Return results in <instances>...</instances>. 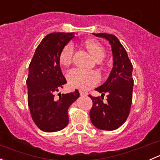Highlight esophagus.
<instances>
[{
	"label": "esophagus",
	"instance_id": "esophagus-1",
	"mask_svg": "<svg viewBox=\"0 0 160 160\" xmlns=\"http://www.w3.org/2000/svg\"><path fill=\"white\" fill-rule=\"evenodd\" d=\"M80 94L81 95V96H87L88 93V92L83 91V90H80Z\"/></svg>",
	"mask_w": 160,
	"mask_h": 160
}]
</instances>
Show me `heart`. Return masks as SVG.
<instances>
[{
  "instance_id": "b5f03b06",
  "label": "heart",
  "mask_w": 160,
  "mask_h": 160,
  "mask_svg": "<svg viewBox=\"0 0 160 160\" xmlns=\"http://www.w3.org/2000/svg\"><path fill=\"white\" fill-rule=\"evenodd\" d=\"M83 46L90 56L100 62L105 56V50L101 43L93 39H87ZM72 57V47L70 44L62 48L59 55V62L61 66L67 67L70 65ZM67 80L72 87L81 90H88L94 87L99 81L100 77L95 71H83L74 69L67 72Z\"/></svg>"
}]
</instances>
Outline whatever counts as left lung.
I'll list each match as a JSON object with an SVG mask.
<instances>
[{
	"label": "left lung",
	"instance_id": "1",
	"mask_svg": "<svg viewBox=\"0 0 160 160\" xmlns=\"http://www.w3.org/2000/svg\"><path fill=\"white\" fill-rule=\"evenodd\" d=\"M93 35L108 40L112 48L114 63L105 83L95 89L102 95H89L93 101L90 111V120L99 129L115 130L125 123L129 115L134 84L132 64L126 50L115 35L107 33ZM105 94L107 101L104 102L102 99Z\"/></svg>",
	"mask_w": 160,
	"mask_h": 160
}]
</instances>
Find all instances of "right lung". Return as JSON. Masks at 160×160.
I'll use <instances>...</instances> for the list:
<instances>
[{
  "label": "right lung",
  "instance_id": "1",
  "mask_svg": "<svg viewBox=\"0 0 160 160\" xmlns=\"http://www.w3.org/2000/svg\"><path fill=\"white\" fill-rule=\"evenodd\" d=\"M75 35L74 32H53L46 35L28 67V104L32 120L43 132L63 129L69 123V107L80 96L76 90L56 97V92L67 83L59 66V52Z\"/></svg>",
  "mask_w": 160,
  "mask_h": 160
}]
</instances>
